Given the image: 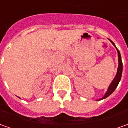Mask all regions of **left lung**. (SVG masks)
<instances>
[{"label": "left lung", "mask_w": 128, "mask_h": 128, "mask_svg": "<svg viewBox=\"0 0 128 128\" xmlns=\"http://www.w3.org/2000/svg\"><path fill=\"white\" fill-rule=\"evenodd\" d=\"M110 41L112 42V44L114 45V46H115V44L113 42V41H112L111 40H110ZM116 48L117 50V52H118V71H117V74H116V77L114 78V79L113 80V81L111 83V85L109 86L108 87V89L107 92H106L105 94V95H104V97H102V99H100V100H103V99H105V98H106L107 97H108L110 94H112L113 92H114V91L115 90L116 88H117V86L118 85L119 82H120V78H121V76H122V60H121V56H120V53L119 52V50L117 49V48L116 47Z\"/></svg>", "instance_id": "1"}]
</instances>
